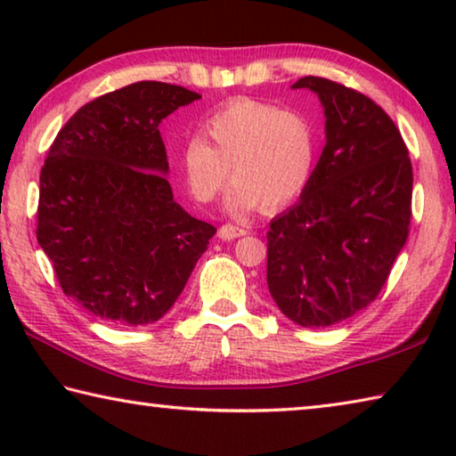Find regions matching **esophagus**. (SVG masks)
<instances>
[{"instance_id":"1","label":"esophagus","mask_w":456,"mask_h":456,"mask_svg":"<svg viewBox=\"0 0 456 456\" xmlns=\"http://www.w3.org/2000/svg\"><path fill=\"white\" fill-rule=\"evenodd\" d=\"M243 235H245V229L231 225V223H225V225L219 227V237L223 241H233V239L243 237Z\"/></svg>"}]
</instances>
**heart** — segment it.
Listing matches in <instances>:
<instances>
[{
  "instance_id": "1",
  "label": "heart",
  "mask_w": 456,
  "mask_h": 456,
  "mask_svg": "<svg viewBox=\"0 0 456 456\" xmlns=\"http://www.w3.org/2000/svg\"><path fill=\"white\" fill-rule=\"evenodd\" d=\"M318 165V134L297 110L253 98H235L211 114L203 138L181 151L184 189L197 203H211L231 173L233 211L280 209L304 195Z\"/></svg>"
}]
</instances>
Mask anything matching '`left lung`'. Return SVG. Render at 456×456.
I'll return each mask as SVG.
<instances>
[{
	"mask_svg": "<svg viewBox=\"0 0 456 456\" xmlns=\"http://www.w3.org/2000/svg\"><path fill=\"white\" fill-rule=\"evenodd\" d=\"M326 146L302 199L267 231V288L304 328H328L372 304L411 231L412 165L403 134L372 98L320 76Z\"/></svg>",
	"mask_w": 456,
	"mask_h": 456,
	"instance_id": "left-lung-1",
	"label": "left lung"
}]
</instances>
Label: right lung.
Here are the masks:
<instances>
[{"mask_svg":"<svg viewBox=\"0 0 456 456\" xmlns=\"http://www.w3.org/2000/svg\"><path fill=\"white\" fill-rule=\"evenodd\" d=\"M200 94L136 82L84 104L40 173L37 243L61 291L96 318H163L217 229L175 203L159 125Z\"/></svg>","mask_w":456,"mask_h":456,"instance_id":"obj_1","label":"right lung"}]
</instances>
